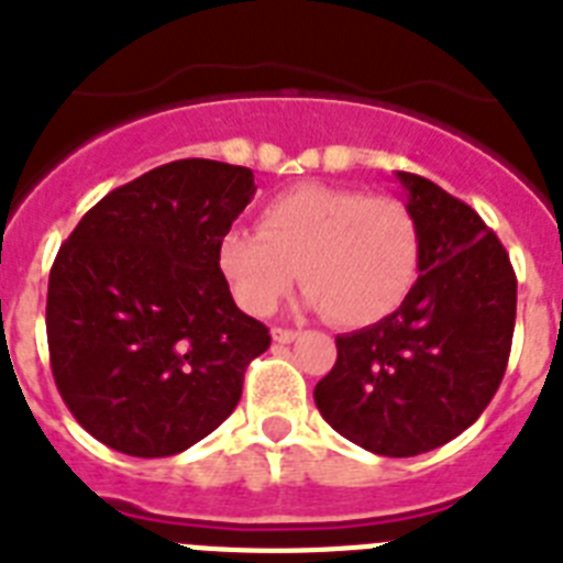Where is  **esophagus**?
Here are the masks:
<instances>
[{"label": "esophagus", "mask_w": 563, "mask_h": 563, "mask_svg": "<svg viewBox=\"0 0 563 563\" xmlns=\"http://www.w3.org/2000/svg\"><path fill=\"white\" fill-rule=\"evenodd\" d=\"M272 338L274 343H295V340L300 338V332H297V329H283V325H277V329H272Z\"/></svg>", "instance_id": "1"}]
</instances>
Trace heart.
Masks as SVG:
<instances>
[{"instance_id":"b5f03b06","label":"heart","mask_w":563,"mask_h":563,"mask_svg":"<svg viewBox=\"0 0 563 563\" xmlns=\"http://www.w3.org/2000/svg\"><path fill=\"white\" fill-rule=\"evenodd\" d=\"M257 229H229L217 243L231 297L254 318L300 277L306 300L332 323L369 325L398 309L418 277V220L391 194L309 183L272 197Z\"/></svg>"}]
</instances>
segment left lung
I'll use <instances>...</instances> for the list:
<instances>
[{"instance_id":"obj_1","label":"left lung","mask_w":563,"mask_h":563,"mask_svg":"<svg viewBox=\"0 0 563 563\" xmlns=\"http://www.w3.org/2000/svg\"><path fill=\"white\" fill-rule=\"evenodd\" d=\"M420 231L418 280L398 311L340 334L314 386L325 423L363 450L412 457L481 418L507 372L515 280L507 249L464 200L398 172Z\"/></svg>"}]
</instances>
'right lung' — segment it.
<instances>
[{"label":"right lung","mask_w":563,"mask_h":563,"mask_svg":"<svg viewBox=\"0 0 563 563\" xmlns=\"http://www.w3.org/2000/svg\"><path fill=\"white\" fill-rule=\"evenodd\" d=\"M254 174L217 159L159 165L93 206L48 277L51 372L85 432L168 457L214 432L272 334L238 309L217 243Z\"/></svg>","instance_id":"1"}]
</instances>
